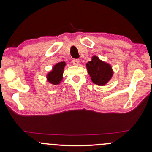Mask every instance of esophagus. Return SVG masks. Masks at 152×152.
Returning <instances> with one entry per match:
<instances>
[{
  "label": "esophagus",
  "instance_id": "1",
  "mask_svg": "<svg viewBox=\"0 0 152 152\" xmlns=\"http://www.w3.org/2000/svg\"><path fill=\"white\" fill-rule=\"evenodd\" d=\"M72 64H73V65L75 66H78L79 64H80V60L77 59H75L72 60Z\"/></svg>",
  "mask_w": 152,
  "mask_h": 152
}]
</instances>
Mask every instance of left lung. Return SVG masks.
I'll use <instances>...</instances> for the list:
<instances>
[{"instance_id":"8db88e82","label":"left lung","mask_w":152,"mask_h":152,"mask_svg":"<svg viewBox=\"0 0 152 152\" xmlns=\"http://www.w3.org/2000/svg\"><path fill=\"white\" fill-rule=\"evenodd\" d=\"M86 68L92 82L100 86L107 84L113 75L111 66L100 61L96 56L86 64Z\"/></svg>"}]
</instances>
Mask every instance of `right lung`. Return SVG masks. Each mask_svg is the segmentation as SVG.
<instances>
[{
  "label": "right lung",
  "instance_id": "right-lung-1",
  "mask_svg": "<svg viewBox=\"0 0 152 152\" xmlns=\"http://www.w3.org/2000/svg\"><path fill=\"white\" fill-rule=\"evenodd\" d=\"M65 66V62H60L54 66L53 71L48 75V80L53 84H58L62 80L64 68Z\"/></svg>",
  "mask_w": 152,
  "mask_h": 152
}]
</instances>
